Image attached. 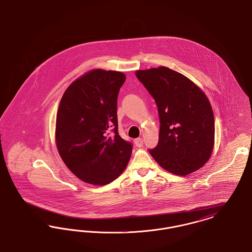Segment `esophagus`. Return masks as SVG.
I'll return each mask as SVG.
<instances>
[{
	"mask_svg": "<svg viewBox=\"0 0 252 252\" xmlns=\"http://www.w3.org/2000/svg\"><path fill=\"white\" fill-rule=\"evenodd\" d=\"M133 142H134V144L136 147H142L143 146V139L141 138V137H139V138H136V139H134L133 140Z\"/></svg>",
	"mask_w": 252,
	"mask_h": 252,
	"instance_id": "obj_1",
	"label": "esophagus"
}]
</instances>
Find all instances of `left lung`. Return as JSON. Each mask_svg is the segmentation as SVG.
<instances>
[{
	"instance_id": "obj_1",
	"label": "left lung",
	"mask_w": 252,
	"mask_h": 252,
	"mask_svg": "<svg viewBox=\"0 0 252 252\" xmlns=\"http://www.w3.org/2000/svg\"><path fill=\"white\" fill-rule=\"evenodd\" d=\"M135 76L158 108V146L151 156L167 172L185 176L202 168L214 146V116L209 98L184 75L168 67L137 70Z\"/></svg>"
}]
</instances>
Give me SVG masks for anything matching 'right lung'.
Listing matches in <instances>:
<instances>
[{"instance_id":"add662e5","label":"right lung","mask_w":252,"mask_h":252,"mask_svg":"<svg viewBox=\"0 0 252 252\" xmlns=\"http://www.w3.org/2000/svg\"><path fill=\"white\" fill-rule=\"evenodd\" d=\"M126 76L94 69L74 80L57 113L56 145L67 168L92 185H107L125 170L132 146L118 132V94ZM115 134L110 137L108 130Z\"/></svg>"}]
</instances>
